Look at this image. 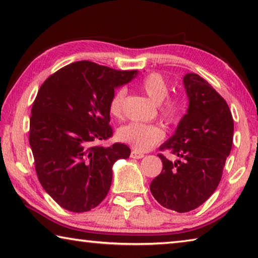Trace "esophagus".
<instances>
[{
    "label": "esophagus",
    "mask_w": 258,
    "mask_h": 258,
    "mask_svg": "<svg viewBox=\"0 0 258 258\" xmlns=\"http://www.w3.org/2000/svg\"><path fill=\"white\" fill-rule=\"evenodd\" d=\"M131 157H132V158H135V159H141V158H143V157H145V155H143L142 152L133 150L132 152H131Z\"/></svg>",
    "instance_id": "34e87169"
}]
</instances>
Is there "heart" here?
I'll list each match as a JSON object with an SVG mask.
<instances>
[{
	"label": "heart",
	"mask_w": 258,
	"mask_h": 258,
	"mask_svg": "<svg viewBox=\"0 0 258 258\" xmlns=\"http://www.w3.org/2000/svg\"><path fill=\"white\" fill-rule=\"evenodd\" d=\"M140 90L149 97L155 103L159 104L158 111L163 119L168 124H176L181 119L184 109L183 100L180 97H167L169 85L159 73H151L140 83ZM126 91H115L109 99V113L116 119H121L124 115V102ZM118 139L127 143L137 151H148L164 139V131L158 125L130 123L118 130Z\"/></svg>",
	"instance_id": "1"
}]
</instances>
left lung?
Segmentation results:
<instances>
[{
  "instance_id": "8db88e82",
  "label": "left lung",
  "mask_w": 258,
  "mask_h": 258,
  "mask_svg": "<svg viewBox=\"0 0 258 258\" xmlns=\"http://www.w3.org/2000/svg\"><path fill=\"white\" fill-rule=\"evenodd\" d=\"M189 109L175 133L159 149L163 169L150 183V191L161 206L177 213L194 211L216 190L225 160L232 149L233 118L225 100L197 74L183 78Z\"/></svg>"
}]
</instances>
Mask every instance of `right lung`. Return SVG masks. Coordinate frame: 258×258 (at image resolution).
Instances as JSON below:
<instances>
[{"instance_id": "add662e5", "label": "right lung", "mask_w": 258, "mask_h": 258, "mask_svg": "<svg viewBox=\"0 0 258 258\" xmlns=\"http://www.w3.org/2000/svg\"><path fill=\"white\" fill-rule=\"evenodd\" d=\"M137 73L76 61L52 74L38 90L29 121L35 171L44 190L67 211L97 207L110 189L115 161L130 157L123 143H94L112 137L109 99Z\"/></svg>"}]
</instances>
